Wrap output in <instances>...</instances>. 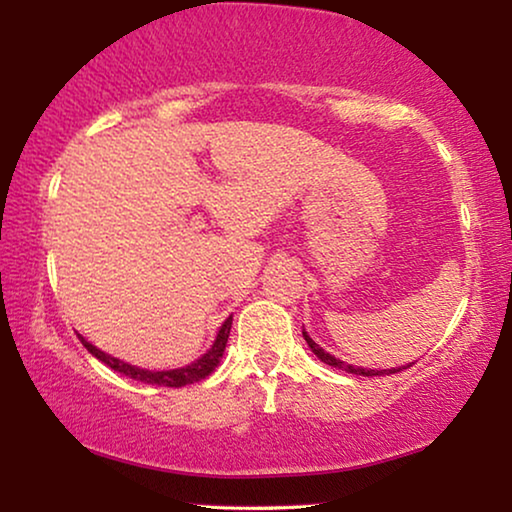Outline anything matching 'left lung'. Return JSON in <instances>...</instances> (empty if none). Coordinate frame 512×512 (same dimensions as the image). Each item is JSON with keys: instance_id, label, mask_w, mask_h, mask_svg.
<instances>
[{"instance_id": "left-lung-1", "label": "left lung", "mask_w": 512, "mask_h": 512, "mask_svg": "<svg viewBox=\"0 0 512 512\" xmlns=\"http://www.w3.org/2000/svg\"><path fill=\"white\" fill-rule=\"evenodd\" d=\"M303 338H305V342H307V347H310L312 352L317 354V359H319V361H324V363H328V366H333V368H338V370H345V373H352V375H363V377H373V375H394V373H398V370H403V368H410V366H412V363H408V366H401V368H389V370H373V368L352 366V363H345V361L335 359V356H333V354H328L324 347H319L317 342H314V340L310 338V333L305 331V326H303Z\"/></svg>"}]
</instances>
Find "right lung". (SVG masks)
<instances>
[{
    "label": "right lung",
    "instance_id": "add662e5",
    "mask_svg": "<svg viewBox=\"0 0 512 512\" xmlns=\"http://www.w3.org/2000/svg\"><path fill=\"white\" fill-rule=\"evenodd\" d=\"M230 326H233V314H230V317L223 321L219 331H216V338L212 342V347H209L205 354L188 363V366L170 368V370H149V368L132 366V363H128V361H121V359H116V356L102 352L100 347H95L93 342H88L86 338H83V335H79V338L83 342V347H86L97 361H102L104 366L114 368L116 373H121L125 377H132V380L144 382V384H156V387H186V384L205 380L207 375H212L214 370L219 368V363L223 359V352H226V345H228Z\"/></svg>",
    "mask_w": 512,
    "mask_h": 512
}]
</instances>
